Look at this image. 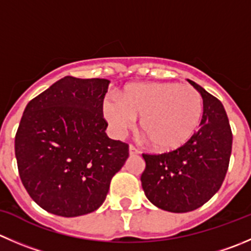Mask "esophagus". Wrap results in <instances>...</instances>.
Returning a JSON list of instances; mask_svg holds the SVG:
<instances>
[{"instance_id": "esophagus-1", "label": "esophagus", "mask_w": 251, "mask_h": 251, "mask_svg": "<svg viewBox=\"0 0 251 251\" xmlns=\"http://www.w3.org/2000/svg\"><path fill=\"white\" fill-rule=\"evenodd\" d=\"M128 153H130V155H136L140 153V151L133 147V146H128Z\"/></svg>"}]
</instances>
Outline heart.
<instances>
[{
	"instance_id": "b5f03b06",
	"label": "heart",
	"mask_w": 251,
	"mask_h": 251,
	"mask_svg": "<svg viewBox=\"0 0 251 251\" xmlns=\"http://www.w3.org/2000/svg\"><path fill=\"white\" fill-rule=\"evenodd\" d=\"M203 104L194 87L179 83H137L124 89L121 98L103 103V115L114 135L133 127L141 116V130L160 152L182 147L202 120Z\"/></svg>"
}]
</instances>
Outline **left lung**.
I'll return each mask as SVG.
<instances>
[{
	"mask_svg": "<svg viewBox=\"0 0 251 251\" xmlns=\"http://www.w3.org/2000/svg\"><path fill=\"white\" fill-rule=\"evenodd\" d=\"M203 114L198 132L182 147L163 154H142V189L158 208L174 213L194 211L207 202L225 180L232 153V131L222 103L195 82Z\"/></svg>",
	"mask_w": 251,
	"mask_h": 251,
	"instance_id": "obj_1",
	"label": "left lung"
}]
</instances>
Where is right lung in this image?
Returning <instances> with one entry per match:
<instances>
[{"instance_id": "right-lung-1", "label": "right lung", "mask_w": 251, "mask_h": 251, "mask_svg": "<svg viewBox=\"0 0 251 251\" xmlns=\"http://www.w3.org/2000/svg\"><path fill=\"white\" fill-rule=\"evenodd\" d=\"M109 83L64 77L24 109L14 140L19 176L48 212L77 217L98 210L127 159L128 146L105 133Z\"/></svg>"}]
</instances>
